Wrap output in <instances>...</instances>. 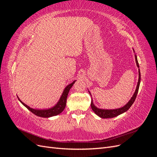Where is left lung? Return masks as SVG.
I'll return each instance as SVG.
<instances>
[{"label":"left lung","mask_w":157,"mask_h":157,"mask_svg":"<svg viewBox=\"0 0 157 157\" xmlns=\"http://www.w3.org/2000/svg\"><path fill=\"white\" fill-rule=\"evenodd\" d=\"M135 59H136V65L137 66V67L140 68L139 63H138V61H137L136 55H135ZM138 71H139V79H138V82H137V87H136V91H135L134 95H133V96L130 99V101H128L124 107H122L121 108L116 109H99V108L96 107V106L94 105V104L93 103L92 98L91 108L92 109V111L95 113H96L98 116H99V117H101L102 118H113V117H117L118 115H121V114L127 111L128 109L130 108V107L132 105V104L134 103L135 99L136 98L137 92H138V90H139V87H140V80H141V74H140V69H139ZM89 93L90 94V96H91V94H90V92H89ZM91 97H92V96H91Z\"/></svg>","instance_id":"1"}]
</instances>
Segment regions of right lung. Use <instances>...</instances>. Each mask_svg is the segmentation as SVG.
Here are the masks:
<instances>
[{
    "mask_svg": "<svg viewBox=\"0 0 157 157\" xmlns=\"http://www.w3.org/2000/svg\"><path fill=\"white\" fill-rule=\"evenodd\" d=\"M75 82H76V80H75V81H73L72 83L69 84V85H67V86L65 87V90L63 92V94H62V95H61V96L59 99V100L58 101V103H57L56 105L52 107V108H49L47 109H35L31 108L30 107L27 105L26 104L22 102L19 98H18V99L27 109H29L31 112H32L33 114H35V115H36L38 117L48 118V117H51L56 116V115H59V114H60L64 110V109L66 106V102H67V98L68 96L69 92Z\"/></svg>",
    "mask_w": 157,
    "mask_h": 157,
    "instance_id": "add662e5",
    "label": "right lung"
}]
</instances>
